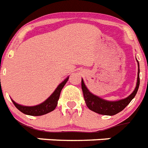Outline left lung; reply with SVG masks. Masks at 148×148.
Segmentation results:
<instances>
[{"label":"left lung","instance_id":"obj_1","mask_svg":"<svg viewBox=\"0 0 148 148\" xmlns=\"http://www.w3.org/2000/svg\"><path fill=\"white\" fill-rule=\"evenodd\" d=\"M140 69H139V63H138V82L137 86L134 92L130 95L129 96L125 99H121L116 101H108L99 98V97L92 94L86 88V85L82 79V89L83 92V96L86 106L90 110L96 112L98 114H104V115H114L121 112L128 104L134 99L135 95L139 88L140 85Z\"/></svg>","mask_w":148,"mask_h":148}]
</instances>
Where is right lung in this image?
<instances>
[{
    "label": "right lung",
    "instance_id": "1",
    "mask_svg": "<svg viewBox=\"0 0 148 148\" xmlns=\"http://www.w3.org/2000/svg\"><path fill=\"white\" fill-rule=\"evenodd\" d=\"M69 77H67L62 83H60L56 88V89L54 91V92L44 102L41 103L40 105L36 106H23L16 104L15 101L12 100L13 103L19 111H21V112H23V114H25L33 115V116H40V115L47 114V113L53 111L56 108V107L57 106L58 100L60 99L61 90L64 87Z\"/></svg>",
    "mask_w": 148,
    "mask_h": 148
}]
</instances>
